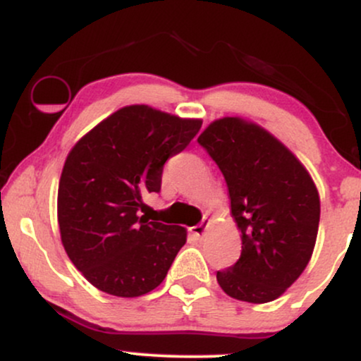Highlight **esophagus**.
<instances>
[{"label":"esophagus","instance_id":"34e87169","mask_svg":"<svg viewBox=\"0 0 361 361\" xmlns=\"http://www.w3.org/2000/svg\"><path fill=\"white\" fill-rule=\"evenodd\" d=\"M188 231L195 235V238H202L207 231V221H204L202 224H197V226H193V227H190Z\"/></svg>","mask_w":361,"mask_h":361}]
</instances>
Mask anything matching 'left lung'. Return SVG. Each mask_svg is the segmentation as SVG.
Segmentation results:
<instances>
[{
    "label": "left lung",
    "instance_id": "1",
    "mask_svg": "<svg viewBox=\"0 0 361 361\" xmlns=\"http://www.w3.org/2000/svg\"><path fill=\"white\" fill-rule=\"evenodd\" d=\"M198 144L226 178L243 241L238 263L217 271L219 285L251 304L279 299L305 270L316 246V183L285 144L251 120H214Z\"/></svg>",
    "mask_w": 361,
    "mask_h": 361
}]
</instances>
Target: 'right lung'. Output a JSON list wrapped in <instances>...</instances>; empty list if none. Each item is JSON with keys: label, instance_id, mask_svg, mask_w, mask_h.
I'll list each match as a JSON object with an SVG mask.
<instances>
[{"label": "right lung", "instance_id": "add662e5", "mask_svg": "<svg viewBox=\"0 0 361 361\" xmlns=\"http://www.w3.org/2000/svg\"><path fill=\"white\" fill-rule=\"evenodd\" d=\"M200 127V118L128 105L69 151L57 192V222L69 259L93 287L130 299L166 279L186 229L149 222L139 210L142 195L161 190L164 163Z\"/></svg>", "mask_w": 361, "mask_h": 361}]
</instances>
